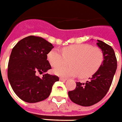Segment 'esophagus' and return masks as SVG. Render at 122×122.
Returning a JSON list of instances; mask_svg holds the SVG:
<instances>
[{"instance_id":"obj_1","label":"esophagus","mask_w":122,"mask_h":122,"mask_svg":"<svg viewBox=\"0 0 122 122\" xmlns=\"http://www.w3.org/2000/svg\"><path fill=\"white\" fill-rule=\"evenodd\" d=\"M60 81H66V79H65V78H63V77H60Z\"/></svg>"}]
</instances>
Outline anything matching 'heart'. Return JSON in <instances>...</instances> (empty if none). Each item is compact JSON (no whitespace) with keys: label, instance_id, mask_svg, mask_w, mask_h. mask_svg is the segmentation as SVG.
<instances>
[{"label":"heart","instance_id":"b5f03b06","mask_svg":"<svg viewBox=\"0 0 122 122\" xmlns=\"http://www.w3.org/2000/svg\"><path fill=\"white\" fill-rule=\"evenodd\" d=\"M47 60L52 67L64 66L70 61L71 66H60L53 70L54 73L63 77L81 79L91 77L101 67L104 60L103 52L98 47L89 44H75L62 49H52L48 52Z\"/></svg>","mask_w":122,"mask_h":122}]
</instances>
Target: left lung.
<instances>
[{
	"mask_svg": "<svg viewBox=\"0 0 122 122\" xmlns=\"http://www.w3.org/2000/svg\"><path fill=\"white\" fill-rule=\"evenodd\" d=\"M97 45L104 55L101 67L86 83L77 82L75 89L68 92L70 99L81 106H92L105 96L117 69V60L113 49L100 40H97Z\"/></svg>",
	"mask_w": 122,
	"mask_h": 122,
	"instance_id": "obj_1",
	"label": "left lung"
}]
</instances>
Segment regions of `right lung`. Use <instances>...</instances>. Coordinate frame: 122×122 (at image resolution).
Returning a JSON list of instances; mask_svg holds the SVG:
<instances>
[{
	"instance_id": "obj_1",
	"label": "right lung",
	"mask_w": 122,
	"mask_h": 122,
	"mask_svg": "<svg viewBox=\"0 0 122 122\" xmlns=\"http://www.w3.org/2000/svg\"><path fill=\"white\" fill-rule=\"evenodd\" d=\"M54 47L45 39L30 36L22 39L11 51L8 78L12 89L23 101L37 103L49 96L56 75L46 73L51 69L47 54ZM38 73H44L40 78Z\"/></svg>"
}]
</instances>
